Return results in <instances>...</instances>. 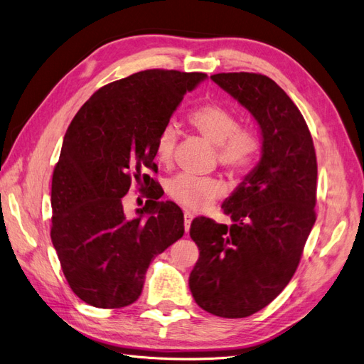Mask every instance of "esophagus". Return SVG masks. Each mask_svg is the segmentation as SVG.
<instances>
[{"label": "esophagus", "instance_id": "esophagus-1", "mask_svg": "<svg viewBox=\"0 0 364 364\" xmlns=\"http://www.w3.org/2000/svg\"><path fill=\"white\" fill-rule=\"evenodd\" d=\"M194 215L191 213H185L183 214V225H185V232H188L190 230V226H191V222H193Z\"/></svg>", "mask_w": 364, "mask_h": 364}]
</instances>
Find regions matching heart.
Listing matches in <instances>:
<instances>
[{"mask_svg":"<svg viewBox=\"0 0 364 364\" xmlns=\"http://www.w3.org/2000/svg\"><path fill=\"white\" fill-rule=\"evenodd\" d=\"M188 123L215 147L217 162L232 176L247 173L255 164L259 151L257 134L250 127L238 126L235 114L226 106L205 103L188 115ZM174 146L176 130L173 126H165L156 139V158L161 164L171 162ZM167 194L173 202L190 211H200L225 194V186L214 178L179 174L167 182Z\"/></svg>","mask_w":364,"mask_h":364,"instance_id":"obj_1","label":"heart"}]
</instances>
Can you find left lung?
Listing matches in <instances>:
<instances>
[{"instance_id": "1", "label": "left lung", "mask_w": 364, "mask_h": 364, "mask_svg": "<svg viewBox=\"0 0 364 364\" xmlns=\"http://www.w3.org/2000/svg\"><path fill=\"white\" fill-rule=\"evenodd\" d=\"M211 79L257 119L262 155L222 205L230 225L193 220L200 257L190 290L205 311L240 318L267 306L299 266L316 222L317 161L301 111L270 77L220 73Z\"/></svg>"}]
</instances>
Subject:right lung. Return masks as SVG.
Instances as JSON below:
<instances>
[{"instance_id":"1","label":"right lung","mask_w":364,"mask_h":364,"mask_svg":"<svg viewBox=\"0 0 364 364\" xmlns=\"http://www.w3.org/2000/svg\"><path fill=\"white\" fill-rule=\"evenodd\" d=\"M203 73L146 70L100 87L65 134L51 182V241L71 290L97 308L134 304L151 259L183 232V213L159 202L156 139ZM135 181L148 197L127 219ZM147 213L148 218L144 215Z\"/></svg>"}]
</instances>
